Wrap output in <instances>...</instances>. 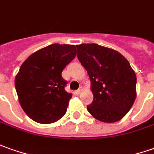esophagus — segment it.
I'll return each mask as SVG.
<instances>
[{"instance_id": "obj_1", "label": "esophagus", "mask_w": 154, "mask_h": 154, "mask_svg": "<svg viewBox=\"0 0 154 154\" xmlns=\"http://www.w3.org/2000/svg\"><path fill=\"white\" fill-rule=\"evenodd\" d=\"M83 90H84V88L82 87V86H80L79 90L77 91V94H78V95H79V94H80V93H81V92L83 91Z\"/></svg>"}]
</instances>
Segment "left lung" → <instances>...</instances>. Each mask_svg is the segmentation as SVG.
Wrapping results in <instances>:
<instances>
[{"instance_id":"1","label":"left lung","mask_w":154,"mask_h":154,"mask_svg":"<svg viewBox=\"0 0 154 154\" xmlns=\"http://www.w3.org/2000/svg\"><path fill=\"white\" fill-rule=\"evenodd\" d=\"M77 57L91 79L94 100L87 106L92 116L112 123L122 119L137 96V77L119 52L96 43L76 45Z\"/></svg>"}]
</instances>
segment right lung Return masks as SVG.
Instances as JSON below:
<instances>
[{"mask_svg":"<svg viewBox=\"0 0 154 154\" xmlns=\"http://www.w3.org/2000/svg\"><path fill=\"white\" fill-rule=\"evenodd\" d=\"M76 56V47L54 43L23 62L15 78L19 102L36 122L50 124L65 115L72 94L64 90L62 71Z\"/></svg>","mask_w":154,"mask_h":154,"instance_id":"add662e5","label":"right lung"}]
</instances>
